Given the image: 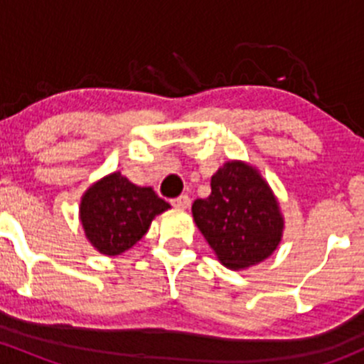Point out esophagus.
Here are the masks:
<instances>
[{"label":"esophagus","mask_w":364,"mask_h":364,"mask_svg":"<svg viewBox=\"0 0 364 364\" xmlns=\"http://www.w3.org/2000/svg\"><path fill=\"white\" fill-rule=\"evenodd\" d=\"M190 203H192V200H190L188 196H181V197H178V199L171 200V204L174 205V208H179V209L190 208Z\"/></svg>","instance_id":"esophagus-1"}]
</instances>
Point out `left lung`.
<instances>
[{
	"label": "left lung",
	"instance_id": "8db88e82",
	"mask_svg": "<svg viewBox=\"0 0 364 364\" xmlns=\"http://www.w3.org/2000/svg\"><path fill=\"white\" fill-rule=\"evenodd\" d=\"M193 220L220 262L243 269L267 259L284 218L267 183L243 161H227L211 178V196L192 205Z\"/></svg>",
	"mask_w": 364,
	"mask_h": 364
}]
</instances>
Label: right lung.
<instances>
[{"mask_svg": "<svg viewBox=\"0 0 364 364\" xmlns=\"http://www.w3.org/2000/svg\"><path fill=\"white\" fill-rule=\"evenodd\" d=\"M168 208L151 188H141L114 172L84 193L80 222L98 252L119 255L134 247L148 232L151 220Z\"/></svg>", "mask_w": 364, "mask_h": 364, "instance_id": "obj_1", "label": "right lung"}]
</instances>
